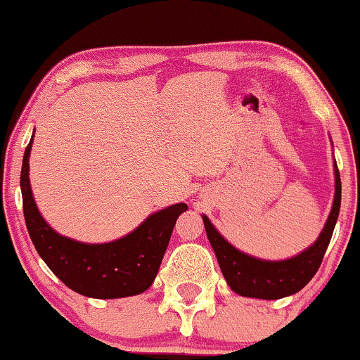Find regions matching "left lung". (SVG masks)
<instances>
[{
    "mask_svg": "<svg viewBox=\"0 0 360 360\" xmlns=\"http://www.w3.org/2000/svg\"><path fill=\"white\" fill-rule=\"evenodd\" d=\"M334 175H335V193L332 202L330 214L327 217L321 235L312 245L305 248L290 259L285 260H264L257 259L235 248L227 238H224L219 230L214 227L207 215H202L205 232L214 248L220 270L224 274L227 285L235 294L252 299L277 300L282 297L294 295L307 285L310 278L316 275L321 267L323 254L334 232L335 221L339 219L340 210V175L337 170L334 158Z\"/></svg>",
    "mask_w": 360,
    "mask_h": 360,
    "instance_id": "8db88e82",
    "label": "left lung"
}]
</instances>
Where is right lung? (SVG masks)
I'll use <instances>...</instances> for the list:
<instances>
[{
    "instance_id": "obj_1",
    "label": "right lung",
    "mask_w": 360,
    "mask_h": 360,
    "mask_svg": "<svg viewBox=\"0 0 360 360\" xmlns=\"http://www.w3.org/2000/svg\"><path fill=\"white\" fill-rule=\"evenodd\" d=\"M34 131L25 150L21 195L26 229L34 248L53 274L79 295L122 299L139 295L152 285L170 242L172 230L187 203L155 212L135 230L117 240L86 243L60 235L39 214L30 185V152Z\"/></svg>"
}]
</instances>
